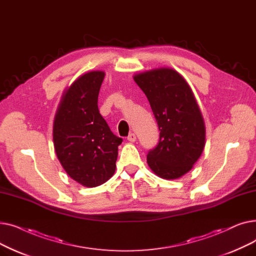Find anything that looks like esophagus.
Returning a JSON list of instances; mask_svg holds the SVG:
<instances>
[{
    "label": "esophagus",
    "instance_id": "34e87169",
    "mask_svg": "<svg viewBox=\"0 0 256 256\" xmlns=\"http://www.w3.org/2000/svg\"><path fill=\"white\" fill-rule=\"evenodd\" d=\"M136 139H137V137H136V135H135V134H134V132H130V135L128 136V140L130 142H135Z\"/></svg>",
    "mask_w": 256,
    "mask_h": 256
}]
</instances>
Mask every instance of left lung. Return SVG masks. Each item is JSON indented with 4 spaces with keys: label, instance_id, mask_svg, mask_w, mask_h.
Here are the masks:
<instances>
[{
    "label": "left lung",
    "instance_id": "left-lung-1",
    "mask_svg": "<svg viewBox=\"0 0 256 256\" xmlns=\"http://www.w3.org/2000/svg\"><path fill=\"white\" fill-rule=\"evenodd\" d=\"M134 80L148 98L160 130L147 163L158 176L176 180L192 169L204 148V122L192 90L170 68L146 72Z\"/></svg>",
    "mask_w": 256,
    "mask_h": 256
}]
</instances>
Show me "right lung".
<instances>
[{
  "label": "right lung",
  "mask_w": 256,
  "mask_h": 256,
  "mask_svg": "<svg viewBox=\"0 0 256 256\" xmlns=\"http://www.w3.org/2000/svg\"><path fill=\"white\" fill-rule=\"evenodd\" d=\"M102 72L80 76L67 89L54 121V144L68 176L85 186L102 184L115 172L118 146L98 106Z\"/></svg>",
  "instance_id": "add662e5"
}]
</instances>
